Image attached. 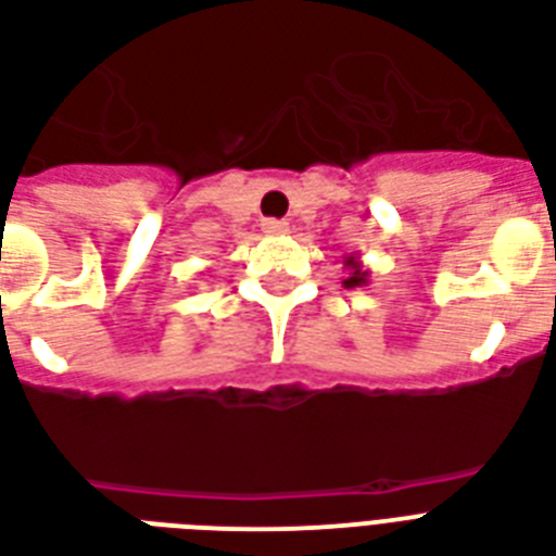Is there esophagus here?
<instances>
[{"label":"esophagus","instance_id":"esophagus-1","mask_svg":"<svg viewBox=\"0 0 556 556\" xmlns=\"http://www.w3.org/2000/svg\"><path fill=\"white\" fill-rule=\"evenodd\" d=\"M264 231L266 235H287L290 226H287L283 219H264Z\"/></svg>","mask_w":556,"mask_h":556}]
</instances>
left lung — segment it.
Wrapping results in <instances>:
<instances>
[{"mask_svg": "<svg viewBox=\"0 0 556 556\" xmlns=\"http://www.w3.org/2000/svg\"><path fill=\"white\" fill-rule=\"evenodd\" d=\"M342 264H345V287L348 290H354V287H365V283H368V278H371V273H368V269H365L363 266V261H359V255H356V252H351V255H345V261H342Z\"/></svg>", "mask_w": 556, "mask_h": 556, "instance_id": "left-lung-1", "label": "left lung"}]
</instances>
